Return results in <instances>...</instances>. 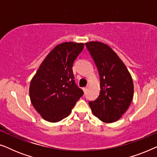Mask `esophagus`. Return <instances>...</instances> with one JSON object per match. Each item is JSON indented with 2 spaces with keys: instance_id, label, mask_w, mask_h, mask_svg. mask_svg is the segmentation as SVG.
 Segmentation results:
<instances>
[{
  "instance_id": "esophagus-1",
  "label": "esophagus",
  "mask_w": 157,
  "mask_h": 157,
  "mask_svg": "<svg viewBox=\"0 0 157 157\" xmlns=\"http://www.w3.org/2000/svg\"><path fill=\"white\" fill-rule=\"evenodd\" d=\"M83 91H84V93H86V91H87V87L83 88Z\"/></svg>"
}]
</instances>
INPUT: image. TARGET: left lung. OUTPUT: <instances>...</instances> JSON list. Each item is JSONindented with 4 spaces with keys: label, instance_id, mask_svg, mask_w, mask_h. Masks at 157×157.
Here are the masks:
<instances>
[{
    "label": "left lung",
    "instance_id": "obj_1",
    "mask_svg": "<svg viewBox=\"0 0 157 157\" xmlns=\"http://www.w3.org/2000/svg\"><path fill=\"white\" fill-rule=\"evenodd\" d=\"M100 76V93L89 101L94 115L106 123L117 121L125 113L134 96V84L127 68L108 45L85 44Z\"/></svg>",
    "mask_w": 157,
    "mask_h": 157
}]
</instances>
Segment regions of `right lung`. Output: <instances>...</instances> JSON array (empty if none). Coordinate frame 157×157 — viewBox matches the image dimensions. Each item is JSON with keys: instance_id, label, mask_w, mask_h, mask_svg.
Masks as SVG:
<instances>
[{"instance_id": "right-lung-1", "label": "right lung", "mask_w": 157, "mask_h": 157, "mask_svg": "<svg viewBox=\"0 0 157 157\" xmlns=\"http://www.w3.org/2000/svg\"><path fill=\"white\" fill-rule=\"evenodd\" d=\"M83 44L66 42L48 53L30 84L29 95L34 108L42 118L58 122L67 117L83 90L75 83L74 62L83 51Z\"/></svg>"}]
</instances>
